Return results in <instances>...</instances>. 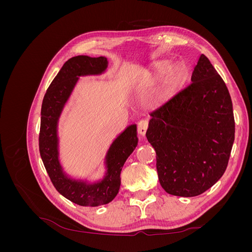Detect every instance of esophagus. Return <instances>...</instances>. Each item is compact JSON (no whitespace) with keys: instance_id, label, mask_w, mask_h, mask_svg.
I'll use <instances>...</instances> for the list:
<instances>
[{"instance_id":"34e87169","label":"esophagus","mask_w":252,"mask_h":252,"mask_svg":"<svg viewBox=\"0 0 252 252\" xmlns=\"http://www.w3.org/2000/svg\"><path fill=\"white\" fill-rule=\"evenodd\" d=\"M147 128H148V122L146 120H142V121L139 122L138 130H139V133H140L142 138H144V136H145V133H146Z\"/></svg>"}]
</instances>
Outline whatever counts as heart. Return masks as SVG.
Returning <instances> with one entry per match:
<instances>
[{"mask_svg":"<svg viewBox=\"0 0 252 252\" xmlns=\"http://www.w3.org/2000/svg\"><path fill=\"white\" fill-rule=\"evenodd\" d=\"M188 75V68L184 62H177L172 65L169 62L158 63L149 74L154 81L166 79V87L169 91L178 90L185 83Z\"/></svg>","mask_w":252,"mask_h":252,"instance_id":"obj_1","label":"heart"}]
</instances>
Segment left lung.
<instances>
[{
  "label": "left lung",
  "mask_w": 252,
  "mask_h": 252,
  "mask_svg": "<svg viewBox=\"0 0 252 252\" xmlns=\"http://www.w3.org/2000/svg\"><path fill=\"white\" fill-rule=\"evenodd\" d=\"M191 84L150 113L146 138L157 152L167 193L195 196L224 174L234 141L232 102L226 84L201 55Z\"/></svg>",
  "instance_id": "1"
}]
</instances>
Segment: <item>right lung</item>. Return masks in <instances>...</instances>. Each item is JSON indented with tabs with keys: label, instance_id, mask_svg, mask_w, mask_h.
Here are the masks:
<instances>
[{
	"label": "right lung",
	"instance_id": "add662e5",
	"mask_svg": "<svg viewBox=\"0 0 252 252\" xmlns=\"http://www.w3.org/2000/svg\"><path fill=\"white\" fill-rule=\"evenodd\" d=\"M108 68L105 57L77 56L69 59L51 82L42 103L39 146L45 168L58 191L67 200L85 207L110 203L119 192L121 171L138 146L136 124L127 126L112 141L104 158L105 173L95 181L72 177L60 159L59 122L80 78L102 75Z\"/></svg>",
	"mask_w": 252,
	"mask_h": 252
}]
</instances>
